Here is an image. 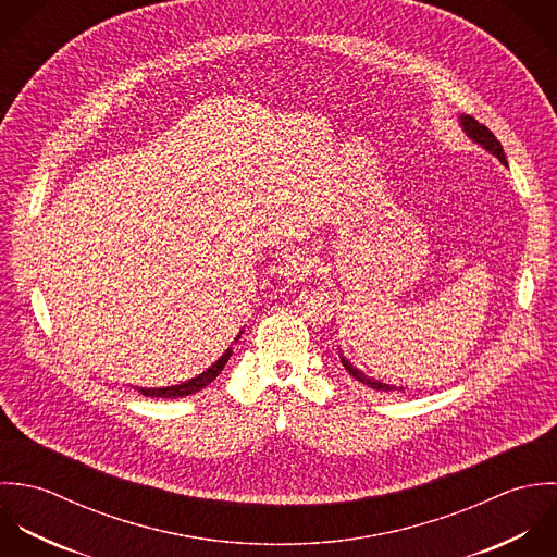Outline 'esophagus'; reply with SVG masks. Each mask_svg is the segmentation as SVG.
<instances>
[{"mask_svg": "<svg viewBox=\"0 0 557 557\" xmlns=\"http://www.w3.org/2000/svg\"><path fill=\"white\" fill-rule=\"evenodd\" d=\"M312 271H314V264H312L310 256L304 251H290L277 264V273L286 282H301L308 275H312Z\"/></svg>", "mask_w": 557, "mask_h": 557, "instance_id": "esophagus-1", "label": "esophagus"}]
</instances>
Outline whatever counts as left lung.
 <instances>
[{
	"mask_svg": "<svg viewBox=\"0 0 557 557\" xmlns=\"http://www.w3.org/2000/svg\"><path fill=\"white\" fill-rule=\"evenodd\" d=\"M460 124H462V128L467 131V135L471 137V139H475L478 144H482L488 152H493L502 163H506V154H504V148H502V144H499V139L493 135V131L491 128H486L484 124H480L473 115H460ZM339 359H342V366L346 368V372L355 379V381H359V383H363V385H368V387H372V389H379V392H398L396 387H392V385H385V383H379V381H374V379H368L363 372H359L357 368H352L344 357H342V352H339ZM400 392H403V387H400Z\"/></svg>",
	"mask_w": 557,
	"mask_h": 557,
	"instance_id": "obj_1",
	"label": "left lung"
}]
</instances>
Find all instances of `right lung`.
Returning <instances> with one entry per match:
<instances>
[{"instance_id": "1", "label": "right lung", "mask_w": 557, "mask_h": 557, "mask_svg": "<svg viewBox=\"0 0 557 557\" xmlns=\"http://www.w3.org/2000/svg\"><path fill=\"white\" fill-rule=\"evenodd\" d=\"M230 355H232V350L227 348L222 357H220L207 372H202L200 376H196V379H191V381H187V383L172 385V387H163V389H146V387H141L139 392H141L144 396H150V398H181V396L196 394V392H200L202 387H207L209 383H213V381L220 376V372H222L225 361L230 359Z\"/></svg>"}]
</instances>
